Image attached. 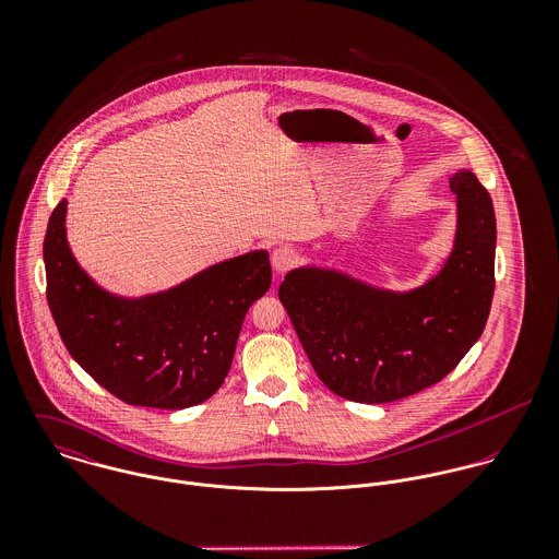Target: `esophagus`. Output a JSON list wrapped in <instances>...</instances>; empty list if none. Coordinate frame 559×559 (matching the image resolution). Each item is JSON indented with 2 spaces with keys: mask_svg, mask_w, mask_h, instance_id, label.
Here are the masks:
<instances>
[{
  "mask_svg": "<svg viewBox=\"0 0 559 559\" xmlns=\"http://www.w3.org/2000/svg\"><path fill=\"white\" fill-rule=\"evenodd\" d=\"M271 264H273V271L282 275V273L290 271L297 264V251L288 245H280L271 253Z\"/></svg>",
  "mask_w": 559,
  "mask_h": 559,
  "instance_id": "1",
  "label": "esophagus"
}]
</instances>
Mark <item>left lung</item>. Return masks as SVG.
<instances>
[{
	"mask_svg": "<svg viewBox=\"0 0 559 559\" xmlns=\"http://www.w3.org/2000/svg\"><path fill=\"white\" fill-rule=\"evenodd\" d=\"M450 189L454 245L421 286L390 290L319 264L293 269L280 284V301L333 394L366 404L413 396L478 342L495 293V211L469 169L454 171Z\"/></svg>",
	"mask_w": 559,
	"mask_h": 559,
	"instance_id": "1",
	"label": "left lung"
}]
</instances>
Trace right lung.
<instances>
[{
	"label": "right lung",
	"instance_id": "add662e5",
	"mask_svg": "<svg viewBox=\"0 0 559 559\" xmlns=\"http://www.w3.org/2000/svg\"><path fill=\"white\" fill-rule=\"evenodd\" d=\"M67 200L43 242L47 301L81 368L133 406L187 408L226 381L247 310L271 288L269 251L255 249L144 297L96 284L67 239Z\"/></svg>",
	"mask_w": 559,
	"mask_h": 559
}]
</instances>
